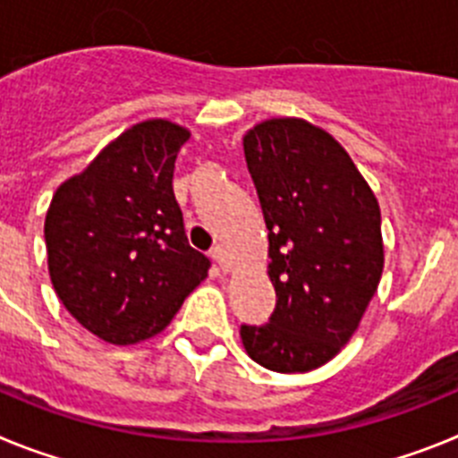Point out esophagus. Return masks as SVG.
Instances as JSON below:
<instances>
[{
	"label": "esophagus",
	"mask_w": 458,
	"mask_h": 458,
	"mask_svg": "<svg viewBox=\"0 0 458 458\" xmlns=\"http://www.w3.org/2000/svg\"><path fill=\"white\" fill-rule=\"evenodd\" d=\"M210 257L216 259V264L220 266L222 270H226V268H229V252H226V248H225V245H220V242H217L216 248L210 250Z\"/></svg>",
	"instance_id": "1"
}]
</instances>
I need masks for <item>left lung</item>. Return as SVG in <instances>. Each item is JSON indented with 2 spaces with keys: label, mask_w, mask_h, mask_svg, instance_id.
Returning <instances> with one entry per match:
<instances>
[{
  "label": "left lung",
  "mask_w": 458,
  "mask_h": 458,
  "mask_svg": "<svg viewBox=\"0 0 458 458\" xmlns=\"http://www.w3.org/2000/svg\"><path fill=\"white\" fill-rule=\"evenodd\" d=\"M242 148L277 295L268 323L241 326L242 346L270 371H311L353 337L378 289V201L342 144L302 119L254 125Z\"/></svg>",
  "instance_id": "8db88e82"
}]
</instances>
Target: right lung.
Instances as JSON below:
<instances>
[{
	"label": "right lung",
	"mask_w": 458,
	"mask_h": 458,
	"mask_svg": "<svg viewBox=\"0 0 458 458\" xmlns=\"http://www.w3.org/2000/svg\"><path fill=\"white\" fill-rule=\"evenodd\" d=\"M188 137L165 119L132 125L59 185L47 208L52 286L78 323L109 344L163 333L208 275L172 188Z\"/></svg>",
	"instance_id": "right-lung-1"
}]
</instances>
